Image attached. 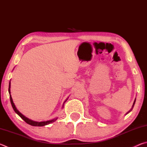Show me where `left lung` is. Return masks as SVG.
Here are the masks:
<instances>
[{
    "mask_svg": "<svg viewBox=\"0 0 147 147\" xmlns=\"http://www.w3.org/2000/svg\"><path fill=\"white\" fill-rule=\"evenodd\" d=\"M135 102H136V99H135V100H134V104H133V106H132V108H131V109H130V111H128V113H129V112H130V111H131V109H132V108H133V107H134V104H135ZM127 113H126V114H127Z\"/></svg>",
    "mask_w": 147,
    "mask_h": 147,
    "instance_id": "obj_1",
    "label": "left lung"
}]
</instances>
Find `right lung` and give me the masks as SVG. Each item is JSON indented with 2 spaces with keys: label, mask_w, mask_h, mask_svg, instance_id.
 <instances>
[{
  "label": "right lung",
  "mask_w": 147,
  "mask_h": 147,
  "mask_svg": "<svg viewBox=\"0 0 147 147\" xmlns=\"http://www.w3.org/2000/svg\"><path fill=\"white\" fill-rule=\"evenodd\" d=\"M10 86H11V83H10V82H9V89H8V91H9V94L11 93V92H10ZM9 98H10V102H11L12 108H13V110L15 111V112H16L17 114V115H19L20 117H21L22 119H23V120L25 121L27 124H30V125L34 126H43L47 125V124H51L52 123H54V122L56 121L57 120V119H58V118H56V119H52V120L47 121H43V122H37V121H32V120H31V119H29L28 118L24 116L21 113L19 112V111H18V109L16 108V106H15V104H14L13 102V100H12L11 94H9Z\"/></svg>",
  "instance_id": "add662e5"
}]
</instances>
